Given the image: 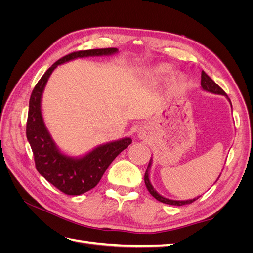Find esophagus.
I'll return each instance as SVG.
<instances>
[{"label":"esophagus","mask_w":253,"mask_h":253,"mask_svg":"<svg viewBox=\"0 0 253 253\" xmlns=\"http://www.w3.org/2000/svg\"><path fill=\"white\" fill-rule=\"evenodd\" d=\"M137 136H138L139 139H145L148 136V128L145 126H142L138 129V133H137Z\"/></svg>","instance_id":"1"}]
</instances>
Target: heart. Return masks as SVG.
I'll use <instances>...</instances> for the list:
<instances>
[{"label":"heart","instance_id":"b5f03b06","mask_svg":"<svg viewBox=\"0 0 253 253\" xmlns=\"http://www.w3.org/2000/svg\"><path fill=\"white\" fill-rule=\"evenodd\" d=\"M173 73V67L167 63H162L158 64L154 67H151L149 70H147L144 72L145 76L148 78H152V79H157V78H166L168 76L171 75ZM186 78L185 76L179 75L176 76L173 80V85L175 87H180L183 83H185Z\"/></svg>","mask_w":253,"mask_h":253}]
</instances>
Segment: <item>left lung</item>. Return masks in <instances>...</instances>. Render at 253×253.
Segmentation results:
<instances>
[{
	"instance_id": "1",
	"label": "left lung",
	"mask_w": 253,
	"mask_h": 253,
	"mask_svg": "<svg viewBox=\"0 0 253 253\" xmlns=\"http://www.w3.org/2000/svg\"><path fill=\"white\" fill-rule=\"evenodd\" d=\"M201 85H202V88L204 89V90H206V91H209V93H212V94H216V95H223V96H225L228 100H229V102H230V104H231V101H230V99L228 98V96L226 95V93L225 91L221 89L217 84L214 82L208 75H207L204 71L202 72V81H201ZM231 108H232V104H231ZM152 162H153V159H152V157H151V159H150V163H149V166H148V168H147V171H145V174H144V183H145V187H147V189H148V191L150 192V194L153 196V197H155L156 200L158 201V202H162V203H164V204H168V205H173V206H182V205H187V204H191V203H193L194 201H196L198 197L200 196H197V197H195V198H193V200H187V201H174V200H169V198H167V197H164L163 195H160L157 191L153 188V186H152V183H151V181H150V176H149V174H150V169H151V166H152ZM220 176V175H219ZM219 178V177H218ZM217 178V179H218ZM216 182V181H215Z\"/></svg>"
}]
</instances>
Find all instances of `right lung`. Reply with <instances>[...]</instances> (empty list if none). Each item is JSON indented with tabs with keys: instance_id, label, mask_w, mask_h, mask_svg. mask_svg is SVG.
<instances>
[{
	"instance_id": "add662e5",
	"label": "right lung",
	"mask_w": 253,
	"mask_h": 253,
	"mask_svg": "<svg viewBox=\"0 0 253 253\" xmlns=\"http://www.w3.org/2000/svg\"><path fill=\"white\" fill-rule=\"evenodd\" d=\"M116 52L117 48H100L75 51L64 56L42 76L30 96L26 137L34 153L36 168L45 179L67 195H80L95 188L111 163L132 143V139L126 137L100 144L79 157L64 154L53 141L42 116L44 88L58 65L78 58L111 56Z\"/></svg>"
}]
</instances>
